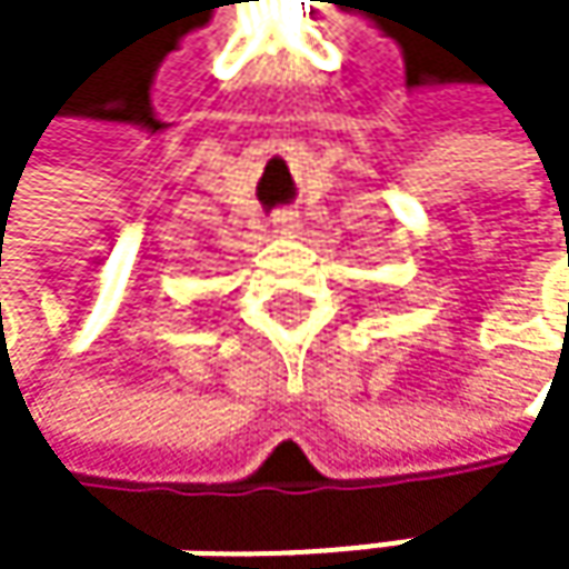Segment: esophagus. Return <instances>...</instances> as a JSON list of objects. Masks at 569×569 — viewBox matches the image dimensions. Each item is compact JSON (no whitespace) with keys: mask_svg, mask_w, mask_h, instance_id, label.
<instances>
[{"mask_svg":"<svg viewBox=\"0 0 569 569\" xmlns=\"http://www.w3.org/2000/svg\"><path fill=\"white\" fill-rule=\"evenodd\" d=\"M277 223H292V217H277Z\"/></svg>","mask_w":569,"mask_h":569,"instance_id":"34e87169","label":"esophagus"}]
</instances>
